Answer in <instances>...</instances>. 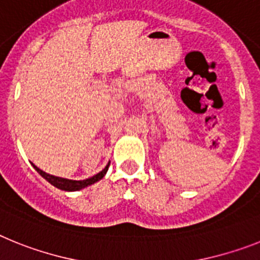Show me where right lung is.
Masks as SVG:
<instances>
[{
  "label": "right lung",
  "mask_w": 260,
  "mask_h": 260,
  "mask_svg": "<svg viewBox=\"0 0 260 260\" xmlns=\"http://www.w3.org/2000/svg\"><path fill=\"white\" fill-rule=\"evenodd\" d=\"M108 166H110V164H108L107 166L101 171V173H98L96 175H94V177L89 178V179L71 180V179H65V178H58V177H53V175H49V174L44 173V171H42L39 168H36L35 165H34L35 170L38 171V173H39L44 179L48 180L52 186L57 187V188L60 189H64V191H77V189L85 188V187L90 186V184H94L95 182H98V180H101L103 177H105V174L107 173L108 170Z\"/></svg>",
  "instance_id": "obj_1"
}]
</instances>
